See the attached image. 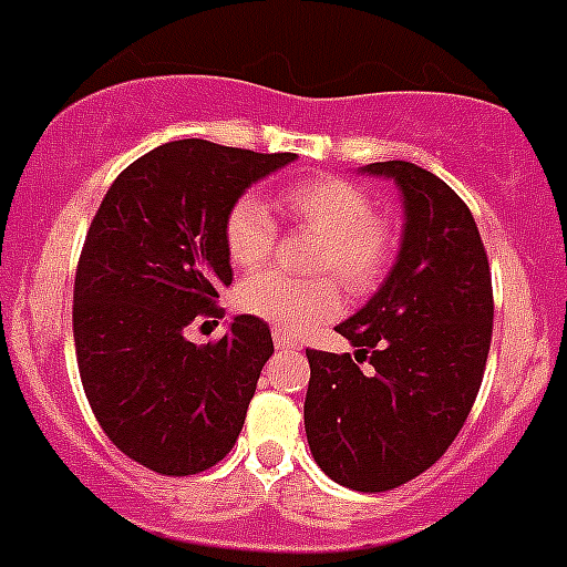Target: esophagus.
Masks as SVG:
<instances>
[{"label": "esophagus", "instance_id": "esophagus-1", "mask_svg": "<svg viewBox=\"0 0 567 567\" xmlns=\"http://www.w3.org/2000/svg\"><path fill=\"white\" fill-rule=\"evenodd\" d=\"M272 340H275V348H284V351H298V348H300L298 342L292 340V337L284 334V331H278V329H275Z\"/></svg>", "mask_w": 567, "mask_h": 567}]
</instances>
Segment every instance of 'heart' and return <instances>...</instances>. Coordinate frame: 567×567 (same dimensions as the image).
I'll return each instance as SVG.
<instances>
[{
    "label": "heart",
    "mask_w": 567,
    "mask_h": 567,
    "mask_svg": "<svg viewBox=\"0 0 567 567\" xmlns=\"http://www.w3.org/2000/svg\"><path fill=\"white\" fill-rule=\"evenodd\" d=\"M278 207L295 225L323 238L315 272L334 275L354 295L373 292L382 284L396 236L385 219H379L371 194L357 182L331 174L300 176L278 190ZM221 238L233 267L252 272L272 256L278 221L261 196L241 194L227 207ZM236 306L249 318L298 337L337 318L342 295L333 278L292 280L258 272L238 287Z\"/></svg>",
    "instance_id": "b5f03b06"
}]
</instances>
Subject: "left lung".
Listing matches in <instances>:
<instances>
[{"mask_svg":"<svg viewBox=\"0 0 567 567\" xmlns=\"http://www.w3.org/2000/svg\"><path fill=\"white\" fill-rule=\"evenodd\" d=\"M362 174L396 182L402 247L377 295L337 326L354 357L306 351L303 422L331 481L388 492L430 470L464 427L484 379L495 303L481 233L446 182L402 159Z\"/></svg>","mask_w":567,"mask_h":567,"instance_id":"left-lung-1","label":"left lung"}]
</instances>
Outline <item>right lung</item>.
I'll use <instances>...</instances> for the list:
<instances>
[{
    "label": "right lung",
    "instance_id": "add662e5",
    "mask_svg": "<svg viewBox=\"0 0 567 567\" xmlns=\"http://www.w3.org/2000/svg\"><path fill=\"white\" fill-rule=\"evenodd\" d=\"M295 154L174 140L134 159L103 196L72 295L78 371L97 424L121 453L159 475L219 464L244 427L269 326L233 318L219 342L185 329L216 315L233 284L225 213Z\"/></svg>",
    "mask_w": 567,
    "mask_h": 567
}]
</instances>
